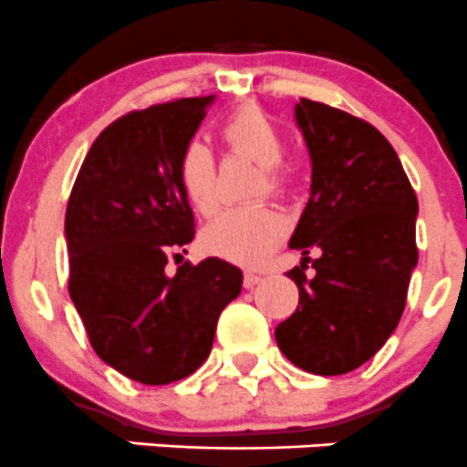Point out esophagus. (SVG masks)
Segmentation results:
<instances>
[{
	"label": "esophagus",
	"mask_w": 467,
	"mask_h": 467,
	"mask_svg": "<svg viewBox=\"0 0 467 467\" xmlns=\"http://www.w3.org/2000/svg\"><path fill=\"white\" fill-rule=\"evenodd\" d=\"M260 282L262 275H257V273H246V275H244V286H246V289H255Z\"/></svg>",
	"instance_id": "obj_1"
}]
</instances>
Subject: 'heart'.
<instances>
[{
    "instance_id": "b5f03b06",
    "label": "heart",
    "mask_w": 467,
    "mask_h": 467,
    "mask_svg": "<svg viewBox=\"0 0 467 467\" xmlns=\"http://www.w3.org/2000/svg\"><path fill=\"white\" fill-rule=\"evenodd\" d=\"M223 140L237 153L262 164L264 185L271 192L282 187L277 164L285 158V142L273 121L257 108H242L223 124ZM178 181L187 201L201 214H212L219 205L214 155L203 142H190L178 158ZM286 219L271 207L225 210L201 233V244L210 255L242 266H260L282 242Z\"/></svg>"
}]
</instances>
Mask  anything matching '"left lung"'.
I'll use <instances>...</instances> for the list:
<instances>
[{"label":"left lung","mask_w":467,"mask_h":467,"mask_svg":"<svg viewBox=\"0 0 467 467\" xmlns=\"http://www.w3.org/2000/svg\"><path fill=\"white\" fill-rule=\"evenodd\" d=\"M296 124L312 160L309 201L289 239L296 312L275 327L282 355L314 375L359 368L395 332L418 264V199L389 140L368 121L300 99ZM312 247L322 251L304 275Z\"/></svg>","instance_id":"1"}]
</instances>
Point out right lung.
<instances>
[{"label":"right lung","mask_w":467,"mask_h":467,"mask_svg":"<svg viewBox=\"0 0 467 467\" xmlns=\"http://www.w3.org/2000/svg\"><path fill=\"white\" fill-rule=\"evenodd\" d=\"M214 97L178 99L112 121L89 146L65 214L69 296L94 352L162 386L207 359L216 321L242 291L237 266L207 257L164 271L194 239L178 158Z\"/></svg>","instance_id":"obj_1"}]
</instances>
